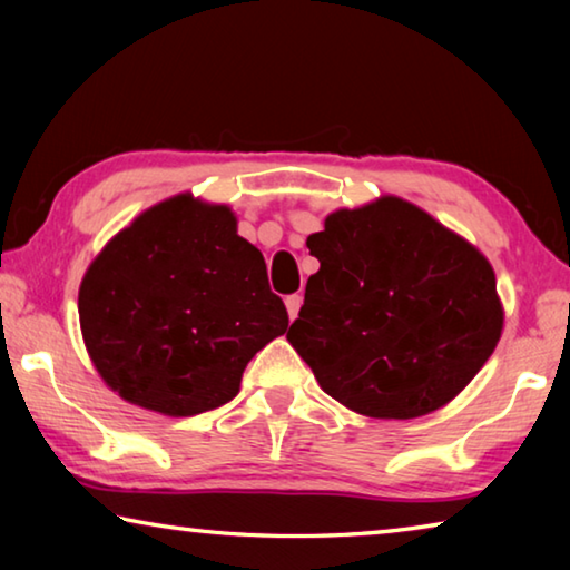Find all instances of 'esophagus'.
I'll use <instances>...</instances> for the list:
<instances>
[{
  "label": "esophagus",
  "instance_id": "34e87169",
  "mask_svg": "<svg viewBox=\"0 0 570 570\" xmlns=\"http://www.w3.org/2000/svg\"><path fill=\"white\" fill-rule=\"evenodd\" d=\"M302 302H304V296L302 294H292V296H286V312H288V320H296L298 316V308H302Z\"/></svg>",
  "mask_w": 570,
  "mask_h": 570
}]
</instances>
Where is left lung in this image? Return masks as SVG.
Returning <instances> with one entry per match:
<instances>
[{
  "instance_id": "obj_1",
  "label": "left lung",
  "mask_w": 570,
  "mask_h": 570,
  "mask_svg": "<svg viewBox=\"0 0 570 570\" xmlns=\"http://www.w3.org/2000/svg\"><path fill=\"white\" fill-rule=\"evenodd\" d=\"M306 246L320 272L286 340L346 410L422 417L495 352L505 312L493 266L420 206L382 196L340 208Z\"/></svg>"
}]
</instances>
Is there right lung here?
<instances>
[{
	"label": "right lung",
	"instance_id": "right-lung-1",
	"mask_svg": "<svg viewBox=\"0 0 570 570\" xmlns=\"http://www.w3.org/2000/svg\"><path fill=\"white\" fill-rule=\"evenodd\" d=\"M80 330L95 370L142 410L190 417L234 400L288 314L236 214L193 193L115 234L82 276Z\"/></svg>",
	"mask_w": 570,
	"mask_h": 570
}]
</instances>
